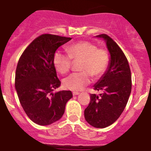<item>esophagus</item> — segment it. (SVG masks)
<instances>
[{
	"label": "esophagus",
	"instance_id": "obj_1",
	"mask_svg": "<svg viewBox=\"0 0 151 151\" xmlns=\"http://www.w3.org/2000/svg\"><path fill=\"white\" fill-rule=\"evenodd\" d=\"M73 94L74 96H75V95H78L79 92H78V91H73Z\"/></svg>",
	"mask_w": 151,
	"mask_h": 151
}]
</instances>
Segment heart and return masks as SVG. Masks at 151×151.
Segmentation results:
<instances>
[{"mask_svg":"<svg viewBox=\"0 0 151 151\" xmlns=\"http://www.w3.org/2000/svg\"><path fill=\"white\" fill-rule=\"evenodd\" d=\"M67 54L57 52L53 57L57 72L65 74L70 71L73 63L78 64L81 72L73 73L63 81L64 86L73 91H81L91 82V77L98 79L107 70L110 63L109 52L105 48L97 47L88 41H79L66 47Z\"/></svg>","mask_w":151,"mask_h":151,"instance_id":"obj_1","label":"heart"}]
</instances>
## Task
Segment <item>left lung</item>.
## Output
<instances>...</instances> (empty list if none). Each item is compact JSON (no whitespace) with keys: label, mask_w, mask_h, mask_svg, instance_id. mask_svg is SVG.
I'll list each match as a JSON object with an SVG mask.
<instances>
[{"label":"left lung","mask_w":151,"mask_h":151,"mask_svg":"<svg viewBox=\"0 0 151 151\" xmlns=\"http://www.w3.org/2000/svg\"><path fill=\"white\" fill-rule=\"evenodd\" d=\"M97 37L106 41L110 63L107 72L94 86V90L102 93L90 94L84 117L92 127L105 128L116 122L124 111L132 91V76L128 60L119 45L106 34Z\"/></svg>","instance_id":"1"}]
</instances>
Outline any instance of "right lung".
I'll use <instances>...</instances> for the list:
<instances>
[{"mask_svg":"<svg viewBox=\"0 0 151 151\" xmlns=\"http://www.w3.org/2000/svg\"><path fill=\"white\" fill-rule=\"evenodd\" d=\"M72 39L53 34H42L24 49L18 61L15 88L22 107L32 122L49 125L60 119L71 91H52L61 84L53 57L57 49Z\"/></svg>","mask_w":151,"mask_h":151,"instance_id":"right-lung-1","label":"right lung"}]
</instances>
